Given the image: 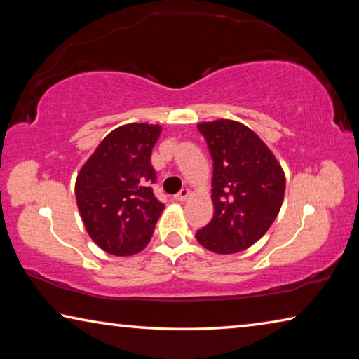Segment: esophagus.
<instances>
[{"label": "esophagus", "instance_id": "obj_1", "mask_svg": "<svg viewBox=\"0 0 359 359\" xmlns=\"http://www.w3.org/2000/svg\"><path fill=\"white\" fill-rule=\"evenodd\" d=\"M188 194H190L188 188H182V190L177 194H174V199H175V201H185V199L188 198Z\"/></svg>", "mask_w": 359, "mask_h": 359}]
</instances>
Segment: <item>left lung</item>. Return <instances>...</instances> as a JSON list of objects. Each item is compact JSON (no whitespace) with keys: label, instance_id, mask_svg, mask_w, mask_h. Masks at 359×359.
Here are the masks:
<instances>
[{"label":"left lung","instance_id":"left-lung-1","mask_svg":"<svg viewBox=\"0 0 359 359\" xmlns=\"http://www.w3.org/2000/svg\"><path fill=\"white\" fill-rule=\"evenodd\" d=\"M198 130L214 161L215 212L196 239L215 253L242 252L274 223L283 203L285 174L266 144L239 121H209Z\"/></svg>","mask_w":359,"mask_h":359}]
</instances>
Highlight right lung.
Here are the masks:
<instances>
[{
  "mask_svg": "<svg viewBox=\"0 0 359 359\" xmlns=\"http://www.w3.org/2000/svg\"><path fill=\"white\" fill-rule=\"evenodd\" d=\"M161 126L130 123L102 139L76 180V199L87 233L102 250L126 257L149 244L165 204L151 184V149Z\"/></svg>",
  "mask_w": 359,
  "mask_h": 359,
  "instance_id": "right-lung-1",
  "label": "right lung"
}]
</instances>
